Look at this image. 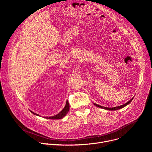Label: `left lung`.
Returning a JSON list of instances; mask_svg holds the SVG:
<instances>
[{"instance_id": "left-lung-1", "label": "left lung", "mask_w": 152, "mask_h": 152, "mask_svg": "<svg viewBox=\"0 0 152 152\" xmlns=\"http://www.w3.org/2000/svg\"><path fill=\"white\" fill-rule=\"evenodd\" d=\"M134 97L132 98L131 100H130L129 101H128L127 103H126L125 104H123V105H121V106H116V107H104V106H100L99 104H97L96 103H93V104L96 106L97 107H100V108H102V109H104V110H110V111H115V110H120L121 109V108H123L124 107H125L126 106H127V104H129L130 103H131L132 102V100H133Z\"/></svg>"}]
</instances>
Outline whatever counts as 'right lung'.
<instances>
[{
    "label": "right lung",
    "instance_id": "add662e5",
    "mask_svg": "<svg viewBox=\"0 0 152 152\" xmlns=\"http://www.w3.org/2000/svg\"><path fill=\"white\" fill-rule=\"evenodd\" d=\"M70 110V105H69V103L68 102V100H67L66 102V106H65V107H64V109L59 113H58V114L54 115V116H52V117H45V118H48V119H52V120H58V119H61L63 117H64L66 115V114L68 113L69 111ZM32 114H34V115H37V116H40L39 115L32 112V111L29 110ZM41 117V116H40Z\"/></svg>",
    "mask_w": 152,
    "mask_h": 152
}]
</instances>
